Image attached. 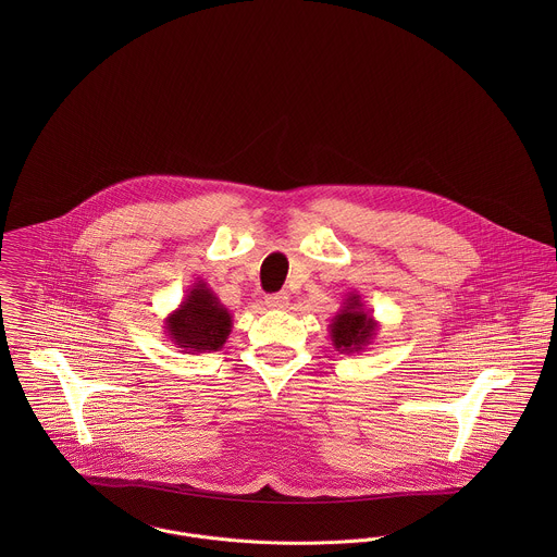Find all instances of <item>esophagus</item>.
<instances>
[{
	"instance_id": "1",
	"label": "esophagus",
	"mask_w": 557,
	"mask_h": 557,
	"mask_svg": "<svg viewBox=\"0 0 557 557\" xmlns=\"http://www.w3.org/2000/svg\"><path fill=\"white\" fill-rule=\"evenodd\" d=\"M287 305H289V294H285V292L265 296V307L268 309H287Z\"/></svg>"
}]
</instances>
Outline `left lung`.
Returning <instances> with one entry per match:
<instances>
[{"mask_svg":"<svg viewBox=\"0 0 557 557\" xmlns=\"http://www.w3.org/2000/svg\"><path fill=\"white\" fill-rule=\"evenodd\" d=\"M327 330L336 351L360 354L373 343L380 330V323L373 318L371 311H367L362 296L356 292H349L347 298L343 300V307L334 313V318L330 319Z\"/></svg>","mask_w":557,"mask_h":557,"instance_id":"left-lung-1","label":"left lung"}]
</instances>
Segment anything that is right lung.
Listing matches in <instances>:
<instances>
[{
    "label": "right lung",
    "instance_id": "1",
    "mask_svg": "<svg viewBox=\"0 0 557 557\" xmlns=\"http://www.w3.org/2000/svg\"><path fill=\"white\" fill-rule=\"evenodd\" d=\"M162 327L184 354H206L219 351L227 343L234 319L206 281H195L177 309L164 318Z\"/></svg>",
    "mask_w": 557,
    "mask_h": 557
}]
</instances>
